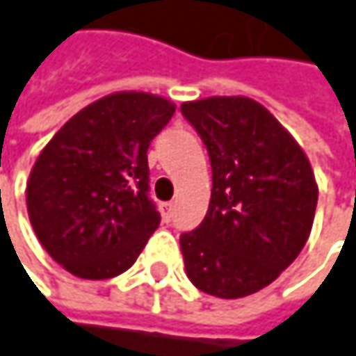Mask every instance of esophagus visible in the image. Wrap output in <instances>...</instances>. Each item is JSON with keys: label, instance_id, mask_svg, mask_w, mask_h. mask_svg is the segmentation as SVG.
Returning a JSON list of instances; mask_svg holds the SVG:
<instances>
[{"label": "esophagus", "instance_id": "obj_1", "mask_svg": "<svg viewBox=\"0 0 356 356\" xmlns=\"http://www.w3.org/2000/svg\"><path fill=\"white\" fill-rule=\"evenodd\" d=\"M173 210H175V204H173V202L161 204V214H163V220H165V222H169V220L173 218Z\"/></svg>", "mask_w": 356, "mask_h": 356}]
</instances>
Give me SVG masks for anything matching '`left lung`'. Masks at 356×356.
<instances>
[{
    "label": "left lung",
    "mask_w": 356,
    "mask_h": 356,
    "mask_svg": "<svg viewBox=\"0 0 356 356\" xmlns=\"http://www.w3.org/2000/svg\"><path fill=\"white\" fill-rule=\"evenodd\" d=\"M204 140L212 195L202 225L179 243L187 278L220 299L261 291L305 248L318 181L282 123L249 97H208L181 105Z\"/></svg>",
    "instance_id": "8db88e82"
}]
</instances>
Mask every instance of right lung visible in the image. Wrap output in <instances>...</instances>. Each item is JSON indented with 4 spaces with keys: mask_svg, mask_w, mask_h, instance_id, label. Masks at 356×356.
I'll use <instances>...</instances> for the list:
<instances>
[{
    "mask_svg": "<svg viewBox=\"0 0 356 356\" xmlns=\"http://www.w3.org/2000/svg\"><path fill=\"white\" fill-rule=\"evenodd\" d=\"M175 103L123 90L78 111L49 140L26 183L36 239L70 274L119 276L161 225L148 200V146Z\"/></svg>",
    "mask_w": 356,
    "mask_h": 356,
    "instance_id": "1",
    "label": "right lung"
}]
</instances>
